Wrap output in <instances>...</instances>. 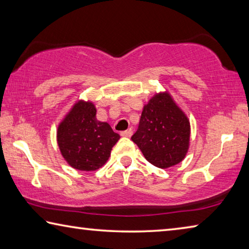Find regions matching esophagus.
Returning a JSON list of instances; mask_svg holds the SVG:
<instances>
[{"instance_id":"1","label":"esophagus","mask_w":249,"mask_h":249,"mask_svg":"<svg viewBox=\"0 0 249 249\" xmlns=\"http://www.w3.org/2000/svg\"><path fill=\"white\" fill-rule=\"evenodd\" d=\"M121 135L123 137H130L133 135V130L132 129H127V130H124V132H122Z\"/></svg>"}]
</instances>
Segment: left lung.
<instances>
[{
	"label": "left lung",
	"instance_id": "1",
	"mask_svg": "<svg viewBox=\"0 0 249 249\" xmlns=\"http://www.w3.org/2000/svg\"><path fill=\"white\" fill-rule=\"evenodd\" d=\"M190 121L168 91L156 93L144 105L132 141L147 161L167 169L182 161L190 146Z\"/></svg>",
	"mask_w": 249,
	"mask_h": 249
}]
</instances>
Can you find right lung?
<instances>
[{"label": "right lung", "instance_id": "add662e5", "mask_svg": "<svg viewBox=\"0 0 249 249\" xmlns=\"http://www.w3.org/2000/svg\"><path fill=\"white\" fill-rule=\"evenodd\" d=\"M120 138L108 123L96 119V107L91 101L78 100L57 128L60 154L69 166L80 171L102 167Z\"/></svg>", "mask_w": 249, "mask_h": 249}]
</instances>
